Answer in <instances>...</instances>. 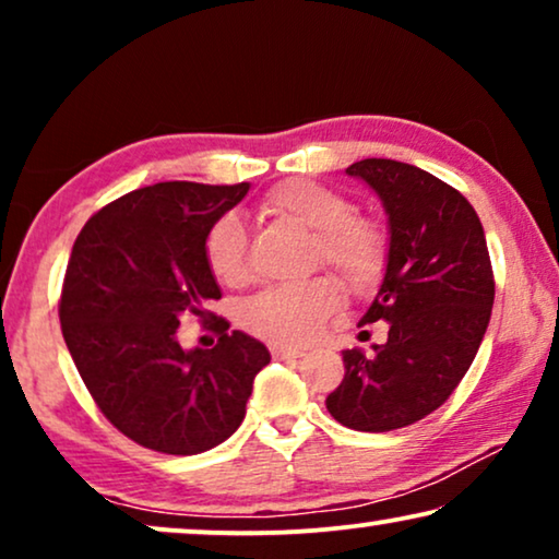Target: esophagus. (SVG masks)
<instances>
[{
	"mask_svg": "<svg viewBox=\"0 0 559 559\" xmlns=\"http://www.w3.org/2000/svg\"><path fill=\"white\" fill-rule=\"evenodd\" d=\"M305 354L297 348H285V346H272V358L277 361H295V358H302Z\"/></svg>",
	"mask_w": 559,
	"mask_h": 559,
	"instance_id": "esophagus-1",
	"label": "esophagus"
}]
</instances>
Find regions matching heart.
Instances as JSON below:
<instances>
[{
    "mask_svg": "<svg viewBox=\"0 0 559 559\" xmlns=\"http://www.w3.org/2000/svg\"><path fill=\"white\" fill-rule=\"evenodd\" d=\"M270 216L293 221L312 231L316 259L341 274L354 293H369L384 274L389 241L377 221L354 216V205L338 190L312 180H285L264 198ZM205 259L216 280L239 287L249 280L247 228L236 213H226L205 236ZM341 308V287L328 274L266 287L241 305V325L277 346L316 341Z\"/></svg>",
    "mask_w": 559,
    "mask_h": 559,
    "instance_id": "1",
    "label": "heart"
}]
</instances>
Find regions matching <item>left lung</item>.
Listing matches in <instances>:
<instances>
[{"mask_svg": "<svg viewBox=\"0 0 559 559\" xmlns=\"http://www.w3.org/2000/svg\"><path fill=\"white\" fill-rule=\"evenodd\" d=\"M384 205L389 257L361 325L386 320V343L343 350L346 377L328 394L350 430L389 432L440 407L476 358L493 308L486 234L473 205L435 175L396 159L346 167Z\"/></svg>", "mask_w": 559, "mask_h": 559, "instance_id": "obj_1", "label": "left lung"}]
</instances>
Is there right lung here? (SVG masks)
I'll use <instances>...</instances> for the list:
<instances>
[{
    "instance_id": "right-lung-1",
    "label": "right lung",
    "mask_w": 559,
    "mask_h": 559,
    "mask_svg": "<svg viewBox=\"0 0 559 559\" xmlns=\"http://www.w3.org/2000/svg\"><path fill=\"white\" fill-rule=\"evenodd\" d=\"M247 193L249 182H155L91 216L73 243L60 295L66 346L106 419L157 453L195 455L231 438L272 358L226 320L213 348L188 350L175 335L180 318L209 320L221 297L205 236Z\"/></svg>"
}]
</instances>
